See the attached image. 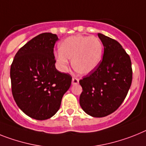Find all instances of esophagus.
Instances as JSON below:
<instances>
[{"instance_id": "34e87169", "label": "esophagus", "mask_w": 146, "mask_h": 146, "mask_svg": "<svg viewBox=\"0 0 146 146\" xmlns=\"http://www.w3.org/2000/svg\"><path fill=\"white\" fill-rule=\"evenodd\" d=\"M78 83H79V79H78V78H72V85H76V84H78Z\"/></svg>"}]
</instances>
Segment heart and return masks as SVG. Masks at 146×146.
<instances>
[{
	"label": "heart",
	"instance_id": "heart-1",
	"mask_svg": "<svg viewBox=\"0 0 146 146\" xmlns=\"http://www.w3.org/2000/svg\"><path fill=\"white\" fill-rule=\"evenodd\" d=\"M60 52L55 54V59L61 70L68 68V60L76 72L88 74L101 62L103 46L101 40L95 36L74 35L63 40L59 45Z\"/></svg>",
	"mask_w": 146,
	"mask_h": 146
}]
</instances>
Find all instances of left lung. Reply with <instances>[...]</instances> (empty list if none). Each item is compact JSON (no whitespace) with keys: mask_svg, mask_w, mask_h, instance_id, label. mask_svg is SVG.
Wrapping results in <instances>:
<instances>
[{"mask_svg":"<svg viewBox=\"0 0 146 146\" xmlns=\"http://www.w3.org/2000/svg\"><path fill=\"white\" fill-rule=\"evenodd\" d=\"M104 46L103 60L95 70L79 81L83 88L80 105L94 117L115 111L125 100L132 81L129 55L115 40L98 33Z\"/></svg>","mask_w":146,"mask_h":146,"instance_id":"8db88e82","label":"left lung"}]
</instances>
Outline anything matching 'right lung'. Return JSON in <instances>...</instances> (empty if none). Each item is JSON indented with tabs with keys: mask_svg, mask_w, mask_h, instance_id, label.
I'll return each mask as SVG.
<instances>
[{
	"mask_svg": "<svg viewBox=\"0 0 146 146\" xmlns=\"http://www.w3.org/2000/svg\"><path fill=\"white\" fill-rule=\"evenodd\" d=\"M58 36L42 33L21 47L10 68L12 92L17 106L33 119L52 117L60 109L72 76L56 69L54 46Z\"/></svg>",
	"mask_w": 146,
	"mask_h": 146,
	"instance_id": "add662e5",
	"label": "right lung"
}]
</instances>
